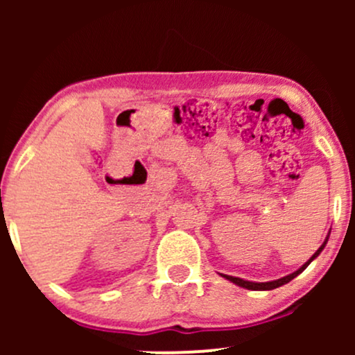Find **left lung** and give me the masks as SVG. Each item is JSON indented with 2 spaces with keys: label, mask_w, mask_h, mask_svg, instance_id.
Listing matches in <instances>:
<instances>
[{
  "label": "left lung",
  "mask_w": 355,
  "mask_h": 355,
  "mask_svg": "<svg viewBox=\"0 0 355 355\" xmlns=\"http://www.w3.org/2000/svg\"><path fill=\"white\" fill-rule=\"evenodd\" d=\"M325 243H327V239H325V242L322 243V245L319 247V250H317L315 254H313V255L311 257V259H309L307 262H305L304 266L299 268V270H295L294 274H291V275H285V277H282V279H279V280H272V282H248V280L239 279V277H232V275H222V277H225V279H227V280H230V282H234V284L240 285V287H243V288H248V291H272V288H277V287H280V285H284V284L291 282V280H292V279H295L297 275H299V274H302V272L305 270V268H307L309 263H311L312 260L315 259V257L319 255L322 250H324Z\"/></svg>",
  "instance_id": "obj_1"
}]
</instances>
